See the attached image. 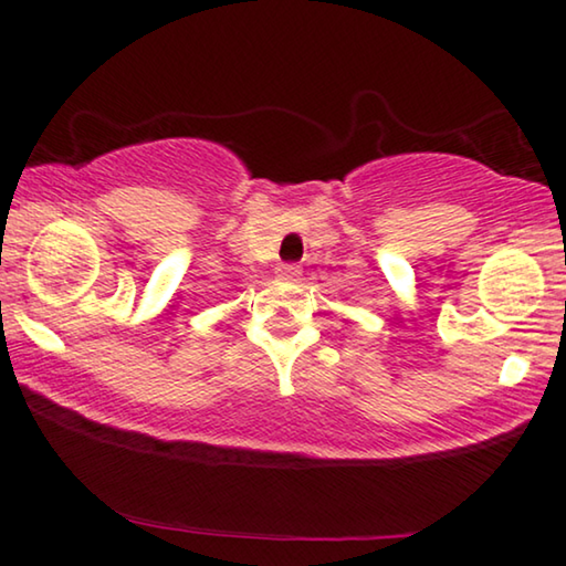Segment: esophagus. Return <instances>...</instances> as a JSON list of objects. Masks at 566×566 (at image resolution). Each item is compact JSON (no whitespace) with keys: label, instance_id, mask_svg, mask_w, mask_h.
<instances>
[{"label":"esophagus","instance_id":"esophagus-1","mask_svg":"<svg viewBox=\"0 0 566 566\" xmlns=\"http://www.w3.org/2000/svg\"><path fill=\"white\" fill-rule=\"evenodd\" d=\"M277 277H283V281H298L301 277V265L296 263H281L275 268Z\"/></svg>","mask_w":566,"mask_h":566}]
</instances>
